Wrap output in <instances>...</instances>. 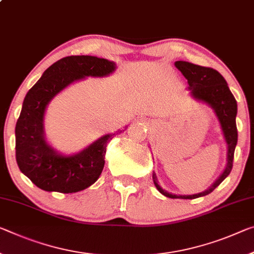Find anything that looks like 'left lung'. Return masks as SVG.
<instances>
[{
	"label": "left lung",
	"mask_w": 254,
	"mask_h": 254,
	"mask_svg": "<svg viewBox=\"0 0 254 254\" xmlns=\"http://www.w3.org/2000/svg\"><path fill=\"white\" fill-rule=\"evenodd\" d=\"M175 66L182 72V74L188 79L189 89L191 90L192 95L196 99L202 100L209 104L215 110V113L218 118L221 128H223L225 139H226L228 152H227V166L220 178L216 181L211 188L207 191L198 193L192 195H178L172 194L164 191L158 185L157 176L154 173L152 179L158 191L167 198L172 199H195L199 196L207 195L211 193L223 181L227 178L233 168V159H234V151L237 143V127H236V113L237 104L234 96L229 90L226 80L218 71L214 70L212 67L200 66L195 64L178 61L175 62Z\"/></svg>",
	"instance_id": "8db88e82"
}]
</instances>
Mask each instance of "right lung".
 <instances>
[{
  "label": "right lung",
  "mask_w": 254,
  "mask_h": 254,
  "mask_svg": "<svg viewBox=\"0 0 254 254\" xmlns=\"http://www.w3.org/2000/svg\"><path fill=\"white\" fill-rule=\"evenodd\" d=\"M114 69L115 63L105 59L66 56L52 64L27 92L15 126V158L20 171L36 187L50 192L73 193L90 187L99 178L106 146L113 136L104 135L80 154L65 157L47 146L43 120L47 104L67 84L83 76L107 75Z\"/></svg>",
  "instance_id": "add662e5"
}]
</instances>
